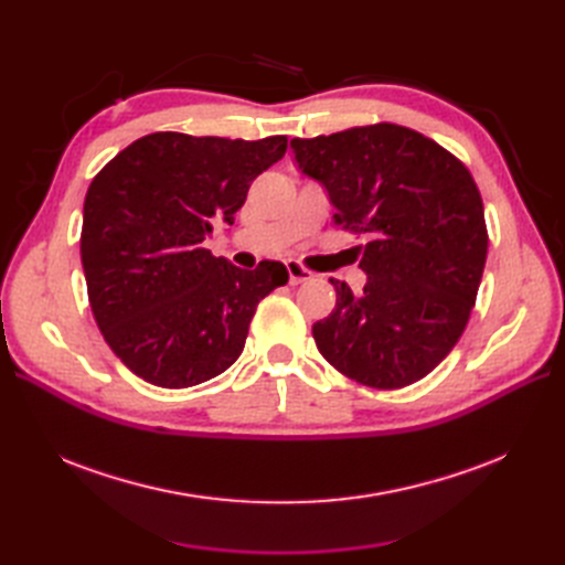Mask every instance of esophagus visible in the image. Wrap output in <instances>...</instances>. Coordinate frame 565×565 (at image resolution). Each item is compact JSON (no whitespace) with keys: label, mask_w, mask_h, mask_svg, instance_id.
I'll return each instance as SVG.
<instances>
[{"label":"esophagus","mask_w":565,"mask_h":565,"mask_svg":"<svg viewBox=\"0 0 565 565\" xmlns=\"http://www.w3.org/2000/svg\"><path fill=\"white\" fill-rule=\"evenodd\" d=\"M287 273H289V282L292 285H301V282L313 278V273L309 268L299 266L297 262H287Z\"/></svg>","instance_id":"obj_1"}]
</instances>
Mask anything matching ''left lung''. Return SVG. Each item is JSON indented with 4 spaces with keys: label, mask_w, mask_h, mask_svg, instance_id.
<instances>
[{
    "label": "left lung",
    "mask_w": 565,
    "mask_h": 565,
    "mask_svg": "<svg viewBox=\"0 0 565 565\" xmlns=\"http://www.w3.org/2000/svg\"><path fill=\"white\" fill-rule=\"evenodd\" d=\"M289 146L299 172L328 193L334 224L370 237L363 295L330 278L337 303L313 324L318 351L372 388L419 382L465 332L483 278L488 233L469 169L388 122Z\"/></svg>",
    "instance_id": "left-lung-1"
}]
</instances>
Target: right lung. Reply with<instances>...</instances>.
<instances>
[{
    "instance_id": "obj_1",
    "label": "right lung",
    "mask_w": 565,
    "mask_h": 565,
    "mask_svg": "<svg viewBox=\"0 0 565 565\" xmlns=\"http://www.w3.org/2000/svg\"><path fill=\"white\" fill-rule=\"evenodd\" d=\"M285 148V136L158 131L117 152L92 181L79 237L89 303L136 377L185 388L241 358L256 306L287 282V268H237L202 243L218 221L233 224L252 181Z\"/></svg>"
}]
</instances>
